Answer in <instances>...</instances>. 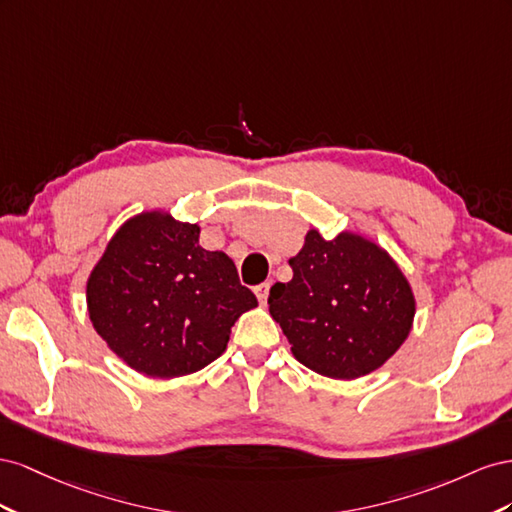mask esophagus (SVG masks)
I'll return each instance as SVG.
<instances>
[{"label": "esophagus", "mask_w": 512, "mask_h": 512, "mask_svg": "<svg viewBox=\"0 0 512 512\" xmlns=\"http://www.w3.org/2000/svg\"><path fill=\"white\" fill-rule=\"evenodd\" d=\"M253 291H255L259 304H266L268 302V294H270V283H261Z\"/></svg>", "instance_id": "esophagus-1"}]
</instances>
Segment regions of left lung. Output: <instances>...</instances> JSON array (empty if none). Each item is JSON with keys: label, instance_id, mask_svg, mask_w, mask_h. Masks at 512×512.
<instances>
[{"label": "left lung", "instance_id": "obj_1", "mask_svg": "<svg viewBox=\"0 0 512 512\" xmlns=\"http://www.w3.org/2000/svg\"><path fill=\"white\" fill-rule=\"evenodd\" d=\"M289 266L294 279L270 289V315L311 371L334 379L367 375L410 334L412 287L377 244L347 231L324 240L311 229Z\"/></svg>", "mask_w": 512, "mask_h": 512}]
</instances>
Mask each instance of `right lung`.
Instances as JSON below:
<instances>
[{"label": "right lung", "instance_id": "right-lung-1", "mask_svg": "<svg viewBox=\"0 0 512 512\" xmlns=\"http://www.w3.org/2000/svg\"><path fill=\"white\" fill-rule=\"evenodd\" d=\"M257 306L233 261L199 246V227L145 212L120 227L87 281V311L130 369L180 377L225 352L231 326Z\"/></svg>", "mask_w": 512, "mask_h": 512}]
</instances>
